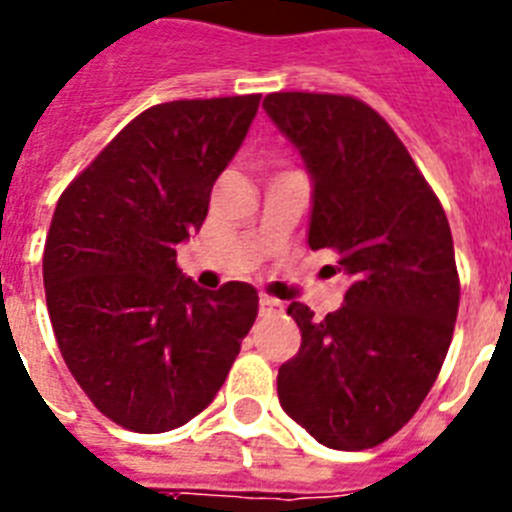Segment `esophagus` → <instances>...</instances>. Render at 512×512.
<instances>
[{
    "mask_svg": "<svg viewBox=\"0 0 512 512\" xmlns=\"http://www.w3.org/2000/svg\"><path fill=\"white\" fill-rule=\"evenodd\" d=\"M259 312L261 315H279V312H284V302L277 300V297L261 295L259 297Z\"/></svg>",
    "mask_w": 512,
    "mask_h": 512,
    "instance_id": "34e87169",
    "label": "esophagus"
}]
</instances>
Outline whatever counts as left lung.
Here are the masks:
<instances>
[{
	"label": "left lung",
	"mask_w": 512,
	"mask_h": 512,
	"mask_svg": "<svg viewBox=\"0 0 512 512\" xmlns=\"http://www.w3.org/2000/svg\"><path fill=\"white\" fill-rule=\"evenodd\" d=\"M264 110L310 174L307 243L333 248V271L351 279L323 320L302 302L287 307L302 346L279 366V402L328 449H372L413 418L449 351L459 312L449 220L369 104L277 92Z\"/></svg>",
	"instance_id": "1"
}]
</instances>
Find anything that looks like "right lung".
<instances>
[{"label": "right lung", "instance_id": "add662e5", "mask_svg": "<svg viewBox=\"0 0 512 512\" xmlns=\"http://www.w3.org/2000/svg\"><path fill=\"white\" fill-rule=\"evenodd\" d=\"M261 94L179 99L128 122L66 187L43 284L61 356L94 408L135 433L189 423L215 400L259 295L184 277L176 246L202 228L212 184Z\"/></svg>", "mask_w": 512, "mask_h": 512}]
</instances>
